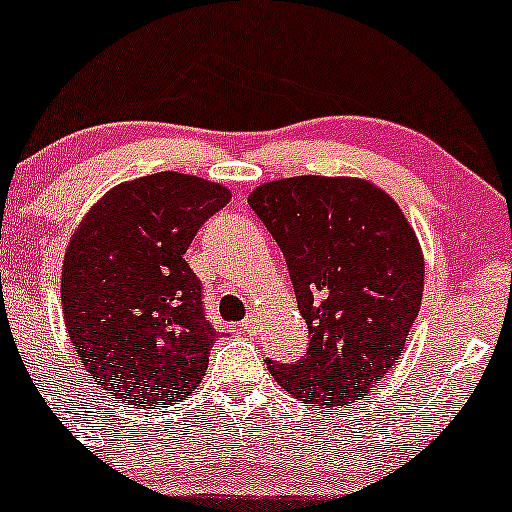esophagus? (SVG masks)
Instances as JSON below:
<instances>
[{"mask_svg":"<svg viewBox=\"0 0 512 512\" xmlns=\"http://www.w3.org/2000/svg\"><path fill=\"white\" fill-rule=\"evenodd\" d=\"M240 329H243L245 334H255V331H257V317L255 315L245 317L243 322H240Z\"/></svg>","mask_w":512,"mask_h":512,"instance_id":"1","label":"esophagus"}]
</instances>
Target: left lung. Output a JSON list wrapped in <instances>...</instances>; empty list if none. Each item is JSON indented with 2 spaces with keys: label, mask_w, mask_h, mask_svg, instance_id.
Returning a JSON list of instances; mask_svg holds the SVG:
<instances>
[{
  "label": "left lung",
  "mask_w": 512,
  "mask_h": 512,
  "mask_svg": "<svg viewBox=\"0 0 512 512\" xmlns=\"http://www.w3.org/2000/svg\"><path fill=\"white\" fill-rule=\"evenodd\" d=\"M272 233L310 346L269 372L303 403L343 408L396 365L422 305L420 240L389 193L350 176H293L248 197Z\"/></svg>",
  "instance_id": "obj_1"
}]
</instances>
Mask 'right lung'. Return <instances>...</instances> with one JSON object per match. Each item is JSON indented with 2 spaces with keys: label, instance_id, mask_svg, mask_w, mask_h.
Returning <instances> with one entry per match:
<instances>
[{
  "label": "right lung",
  "instance_id": "right-lung-1",
  "mask_svg": "<svg viewBox=\"0 0 512 512\" xmlns=\"http://www.w3.org/2000/svg\"><path fill=\"white\" fill-rule=\"evenodd\" d=\"M231 193L159 171L119 183L71 236L61 269L66 334L90 379L131 408H164L200 386L219 334L183 260Z\"/></svg>",
  "mask_w": 512,
  "mask_h": 512
}]
</instances>
